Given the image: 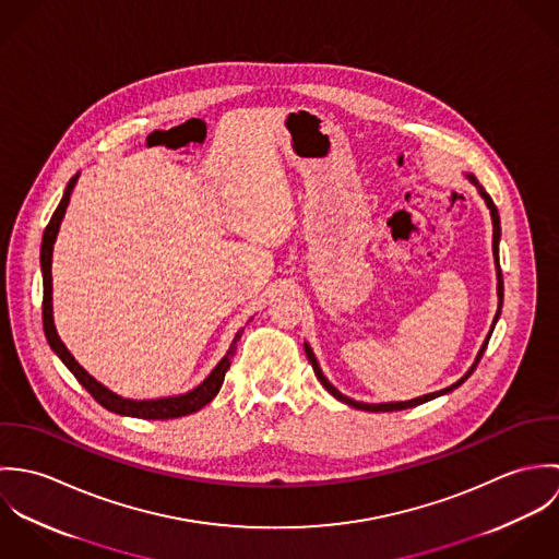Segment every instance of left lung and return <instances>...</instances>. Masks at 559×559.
Returning <instances> with one entry per match:
<instances>
[{"mask_svg":"<svg viewBox=\"0 0 559 559\" xmlns=\"http://www.w3.org/2000/svg\"><path fill=\"white\" fill-rule=\"evenodd\" d=\"M472 178V182L474 185H478V180L474 178V176H469ZM479 193H481V198H484V202H486V206L490 209V217H492V253H495V266H497V280H499V284H497V295H499V310H497V314H495V320H492V326H490V333H492V329H495V322L499 319V314H501V304H503V277H501V266H499V233H501V228H499V213H497V206H495V202L490 200V195L479 187ZM490 333H488V337H486V342L481 344V348H479L478 359H476V364L472 366V370L459 381V383H454V385H450V388H445V390H441V392H435V394H426V396H419V399L415 400H406V402H388V404H366V402H355V400L346 399L344 394H340L324 377H322V372H320L319 361H317V357H314V353H312V348L306 344V353H308V359H310V364H312V368H314V374L319 377L320 383H322V388L331 394V396H335V399L340 400V402H344V404H348V406H355V408H361V411H372V413H379V411H402V408H411V406H417V404H421V402H428V400L437 399V396H441V394H448V392H452V390H456L459 385H463L472 374H474V370L478 368L479 359H481V355H484V350H486V346H488V340H490Z\"/></svg>","mask_w":559,"mask_h":559,"instance_id":"8db88e82","label":"left lung"}]
</instances>
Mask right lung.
<instances>
[{"label":"right lung","instance_id":"add662e5","mask_svg":"<svg viewBox=\"0 0 559 559\" xmlns=\"http://www.w3.org/2000/svg\"><path fill=\"white\" fill-rule=\"evenodd\" d=\"M78 185V176L71 178V182L67 185L64 198L58 204L51 222L45 228L43 235V245H40V266H43V326H45V335L49 346L56 350V355L64 361V366L75 374V379L80 381L81 385L87 390V394L96 400L100 406H105L111 413H120V415H129V417H142V419H174V417H182L189 413L200 411L202 406H206L211 400L215 399L224 385V377L230 368V361L237 353V344H239L242 329L237 331L226 357L217 364V368L211 372V377L198 385L193 392L182 394V396H174V399H159V400H129L120 399L116 394H111L107 388H103L96 379H92L80 364L75 361V357L69 353V348L62 344V340L56 333L53 326V310H51V251H53V242L58 237L62 217L67 213L69 200H71V191Z\"/></svg>","mask_w":559,"mask_h":559}]
</instances>
